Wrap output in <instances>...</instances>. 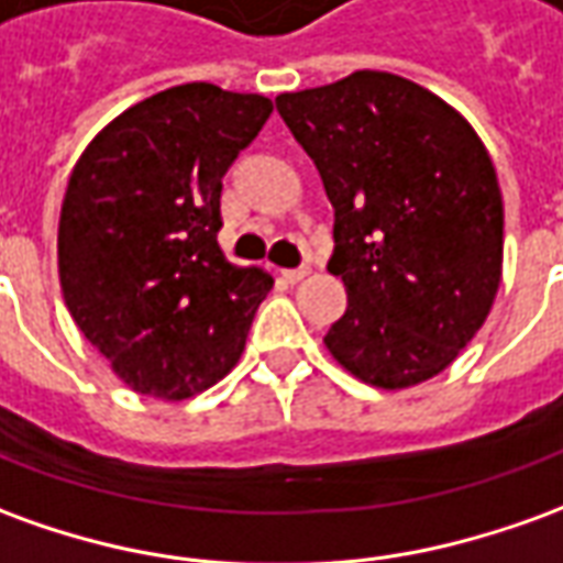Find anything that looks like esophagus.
Here are the masks:
<instances>
[{"label":"esophagus","mask_w":563,"mask_h":563,"mask_svg":"<svg viewBox=\"0 0 563 563\" xmlns=\"http://www.w3.org/2000/svg\"><path fill=\"white\" fill-rule=\"evenodd\" d=\"M283 274V280L286 283H298V280H305L310 274V268H289V271H280Z\"/></svg>","instance_id":"esophagus-1"}]
</instances>
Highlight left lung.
Returning a JSON list of instances; mask_svg holds the SVG:
<instances>
[{
    "instance_id": "left-lung-1",
    "label": "left lung",
    "mask_w": 563,
    "mask_h": 563,
    "mask_svg": "<svg viewBox=\"0 0 563 563\" xmlns=\"http://www.w3.org/2000/svg\"><path fill=\"white\" fill-rule=\"evenodd\" d=\"M335 207L329 271L347 310L322 344L380 390L430 380L490 313L503 274V195L473 124L393 73L277 97Z\"/></svg>"
}]
</instances>
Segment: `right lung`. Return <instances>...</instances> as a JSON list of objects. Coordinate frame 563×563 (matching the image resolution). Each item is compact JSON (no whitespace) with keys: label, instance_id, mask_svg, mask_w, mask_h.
I'll list each match as a JSON object with an SVG mask.
<instances>
[{"label":"right lung","instance_id":"add662e5","mask_svg":"<svg viewBox=\"0 0 563 563\" xmlns=\"http://www.w3.org/2000/svg\"><path fill=\"white\" fill-rule=\"evenodd\" d=\"M271 112L262 93L176 85L112 118L73 167L63 301L133 393L179 402L241 360L274 277L231 265L216 241L222 176Z\"/></svg>","mask_w":563,"mask_h":563}]
</instances>
